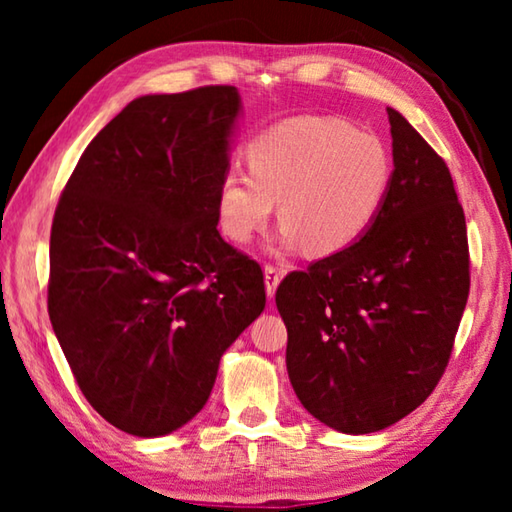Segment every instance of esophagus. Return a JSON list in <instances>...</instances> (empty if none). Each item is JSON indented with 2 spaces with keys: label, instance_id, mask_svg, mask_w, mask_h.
Instances as JSON below:
<instances>
[{
  "label": "esophagus",
  "instance_id": "34e87169",
  "mask_svg": "<svg viewBox=\"0 0 512 512\" xmlns=\"http://www.w3.org/2000/svg\"><path fill=\"white\" fill-rule=\"evenodd\" d=\"M282 271L280 268H275V266H264V284H266V296L268 298H273L275 296V291H277V284H280V280H282Z\"/></svg>",
  "mask_w": 512,
  "mask_h": 512
}]
</instances>
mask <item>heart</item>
I'll return each mask as SVG.
<instances>
[{"instance_id": "obj_1", "label": "heart", "mask_w": 512, "mask_h": 512, "mask_svg": "<svg viewBox=\"0 0 512 512\" xmlns=\"http://www.w3.org/2000/svg\"><path fill=\"white\" fill-rule=\"evenodd\" d=\"M246 158L250 173L230 169L216 187V219L235 244L253 239L280 203L275 250L343 253L375 225L393 189L391 146L334 117L273 124L248 144Z\"/></svg>"}]
</instances>
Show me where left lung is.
Here are the masks:
<instances>
[{"instance_id": "left-lung-1", "label": "left lung", "mask_w": 512, "mask_h": 512, "mask_svg": "<svg viewBox=\"0 0 512 512\" xmlns=\"http://www.w3.org/2000/svg\"><path fill=\"white\" fill-rule=\"evenodd\" d=\"M386 110L395 176L379 219L275 293L293 391L316 420L352 436L391 427L427 400L470 293L465 214L447 164Z\"/></svg>"}]
</instances>
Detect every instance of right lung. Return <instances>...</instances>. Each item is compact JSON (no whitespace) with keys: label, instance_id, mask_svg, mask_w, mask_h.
Wrapping results in <instances>:
<instances>
[{"label":"right lung","instance_id":"obj_1","mask_svg":"<svg viewBox=\"0 0 512 512\" xmlns=\"http://www.w3.org/2000/svg\"><path fill=\"white\" fill-rule=\"evenodd\" d=\"M239 117L232 85L133 99L58 201L51 327L85 400L131 436L192 420L223 352L264 311L262 268L216 230Z\"/></svg>","mask_w":512,"mask_h":512}]
</instances>
